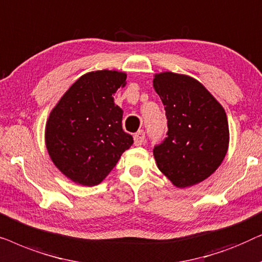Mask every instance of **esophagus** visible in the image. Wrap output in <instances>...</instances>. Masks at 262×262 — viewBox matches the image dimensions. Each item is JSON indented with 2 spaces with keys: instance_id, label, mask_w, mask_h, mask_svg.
<instances>
[{
  "instance_id": "esophagus-1",
  "label": "esophagus",
  "mask_w": 262,
  "mask_h": 262,
  "mask_svg": "<svg viewBox=\"0 0 262 262\" xmlns=\"http://www.w3.org/2000/svg\"><path fill=\"white\" fill-rule=\"evenodd\" d=\"M145 139V134L143 131H138L136 132L135 136H134V142H135V145H142L143 142H144Z\"/></svg>"
}]
</instances>
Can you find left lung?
<instances>
[{"mask_svg": "<svg viewBox=\"0 0 262 262\" xmlns=\"http://www.w3.org/2000/svg\"><path fill=\"white\" fill-rule=\"evenodd\" d=\"M154 88L168 119V136L154 149L157 168L178 188L206 180L228 152L230 134L223 106L185 74H155Z\"/></svg>", "mask_w": 262, "mask_h": 262, "instance_id": "obj_1", "label": "left lung"}]
</instances>
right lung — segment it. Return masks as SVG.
Returning a JSON list of instances; mask_svg holds the SVG:
<instances>
[{
    "instance_id": "right-lung-1",
    "label": "right lung",
    "mask_w": 262,
    "mask_h": 262,
    "mask_svg": "<svg viewBox=\"0 0 262 262\" xmlns=\"http://www.w3.org/2000/svg\"><path fill=\"white\" fill-rule=\"evenodd\" d=\"M125 85L124 71H91L71 84L50 112L46 149L53 164L75 184L99 185L134 144L113 98Z\"/></svg>"
}]
</instances>
